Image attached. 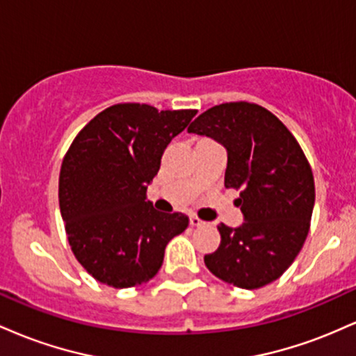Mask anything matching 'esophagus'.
Listing matches in <instances>:
<instances>
[{"label": "esophagus", "instance_id": "obj_1", "mask_svg": "<svg viewBox=\"0 0 356 356\" xmlns=\"http://www.w3.org/2000/svg\"><path fill=\"white\" fill-rule=\"evenodd\" d=\"M189 224H191L192 227H199V226H202L204 220L199 219L197 216H191V218H189Z\"/></svg>", "mask_w": 356, "mask_h": 356}]
</instances>
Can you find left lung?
Here are the masks:
<instances>
[{"mask_svg": "<svg viewBox=\"0 0 356 356\" xmlns=\"http://www.w3.org/2000/svg\"><path fill=\"white\" fill-rule=\"evenodd\" d=\"M187 132L226 147L224 186L241 191L243 226L219 224L218 251L204 256L207 269L243 289L273 283L291 266L309 231L314 179L303 149L275 113L249 102L216 105Z\"/></svg>", "mask_w": 356, "mask_h": 356, "instance_id": "obj_1", "label": "left lung"}]
</instances>
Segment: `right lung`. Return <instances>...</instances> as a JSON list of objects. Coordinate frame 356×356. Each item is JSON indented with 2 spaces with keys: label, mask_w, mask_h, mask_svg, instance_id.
Here are the masks:
<instances>
[{
  "label": "right lung",
  "mask_w": 356,
  "mask_h": 356,
  "mask_svg": "<svg viewBox=\"0 0 356 356\" xmlns=\"http://www.w3.org/2000/svg\"><path fill=\"white\" fill-rule=\"evenodd\" d=\"M195 113L117 104L73 138L60 169V212L73 254L100 283L122 289L152 280L167 243L189 226L186 214L159 212L145 199L165 147Z\"/></svg>",
  "instance_id": "add662e5"
}]
</instances>
